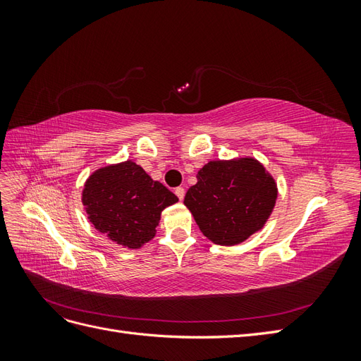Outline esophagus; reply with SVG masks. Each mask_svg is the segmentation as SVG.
I'll use <instances>...</instances> for the list:
<instances>
[{
	"instance_id": "34e87169",
	"label": "esophagus",
	"mask_w": 361,
	"mask_h": 361,
	"mask_svg": "<svg viewBox=\"0 0 361 361\" xmlns=\"http://www.w3.org/2000/svg\"><path fill=\"white\" fill-rule=\"evenodd\" d=\"M174 194L178 195V199L182 202L183 200V197H185V190L182 188V187H178L176 190H174Z\"/></svg>"
}]
</instances>
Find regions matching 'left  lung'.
<instances>
[{"label": "left lung", "mask_w": 361, "mask_h": 361, "mask_svg": "<svg viewBox=\"0 0 361 361\" xmlns=\"http://www.w3.org/2000/svg\"><path fill=\"white\" fill-rule=\"evenodd\" d=\"M277 200L274 178L255 158L209 161L185 194L202 233L218 245H236L265 226Z\"/></svg>", "instance_id": "left-lung-1"}]
</instances>
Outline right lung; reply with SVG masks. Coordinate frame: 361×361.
Returning a JSON list of instances; mask_svg holds the SVG:
<instances>
[{
  "label": "right lung",
  "instance_id": "add662e5",
  "mask_svg": "<svg viewBox=\"0 0 361 361\" xmlns=\"http://www.w3.org/2000/svg\"><path fill=\"white\" fill-rule=\"evenodd\" d=\"M178 200L134 161L96 170L82 190V204L96 231L128 248L149 243L161 212Z\"/></svg>",
  "mask_w": 361,
  "mask_h": 361
}]
</instances>
